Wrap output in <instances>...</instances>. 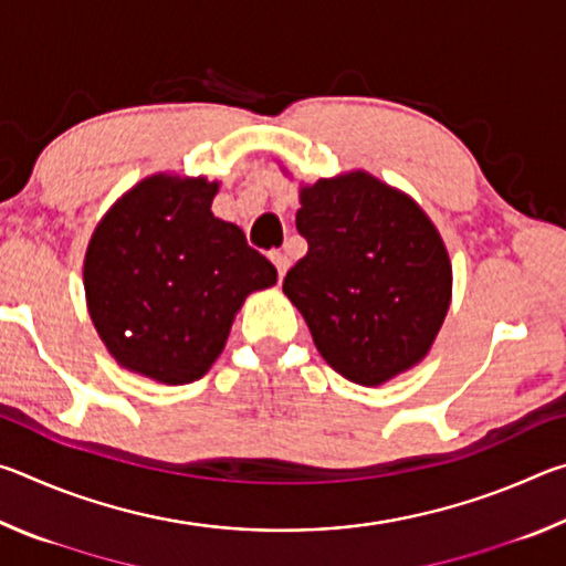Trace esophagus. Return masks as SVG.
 Here are the masks:
<instances>
[{"label": "esophagus", "instance_id": "esophagus-1", "mask_svg": "<svg viewBox=\"0 0 566 566\" xmlns=\"http://www.w3.org/2000/svg\"><path fill=\"white\" fill-rule=\"evenodd\" d=\"M272 262L276 266V274H280V280H282L286 270H290V256L282 254V252H272Z\"/></svg>", "mask_w": 566, "mask_h": 566}]
</instances>
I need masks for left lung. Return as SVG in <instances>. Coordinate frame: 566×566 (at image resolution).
<instances>
[{"label": "left lung", "mask_w": 566, "mask_h": 566, "mask_svg": "<svg viewBox=\"0 0 566 566\" xmlns=\"http://www.w3.org/2000/svg\"><path fill=\"white\" fill-rule=\"evenodd\" d=\"M306 254L282 290L334 371L385 385L427 357L452 300V264L437 227L405 191L367 171L300 191Z\"/></svg>", "instance_id": "8db88e82"}]
</instances>
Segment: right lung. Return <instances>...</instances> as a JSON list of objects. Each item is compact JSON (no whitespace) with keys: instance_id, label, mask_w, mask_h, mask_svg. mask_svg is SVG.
Returning a JSON list of instances; mask_svg holds the SVG:
<instances>
[{"instance_id":"right-lung-1","label":"right lung","mask_w":566,"mask_h":566,"mask_svg":"<svg viewBox=\"0 0 566 566\" xmlns=\"http://www.w3.org/2000/svg\"><path fill=\"white\" fill-rule=\"evenodd\" d=\"M217 181L155 175L132 187L90 239L84 292L124 369L161 385L205 377L247 294L276 282L242 229L212 214Z\"/></svg>"}]
</instances>
